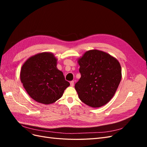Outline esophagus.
I'll use <instances>...</instances> for the list:
<instances>
[{
    "label": "esophagus",
    "instance_id": "esophagus-1",
    "mask_svg": "<svg viewBox=\"0 0 147 147\" xmlns=\"http://www.w3.org/2000/svg\"><path fill=\"white\" fill-rule=\"evenodd\" d=\"M70 84L71 86H74V81H71L70 82Z\"/></svg>",
    "mask_w": 147,
    "mask_h": 147
}]
</instances>
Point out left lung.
<instances>
[{"label": "left lung", "instance_id": "left-lung-1", "mask_svg": "<svg viewBox=\"0 0 147 147\" xmlns=\"http://www.w3.org/2000/svg\"><path fill=\"white\" fill-rule=\"evenodd\" d=\"M81 78L75 88L83 103L100 107L112 98L121 79V68L115 57L93 50L78 59Z\"/></svg>", "mask_w": 147, "mask_h": 147}]
</instances>
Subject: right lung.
I'll return each mask as SVG.
<instances>
[{
  "label": "right lung",
  "mask_w": 147,
  "mask_h": 147,
  "mask_svg": "<svg viewBox=\"0 0 147 147\" xmlns=\"http://www.w3.org/2000/svg\"><path fill=\"white\" fill-rule=\"evenodd\" d=\"M57 59L50 53L30 57L22 66L20 78L28 94L35 101L50 104L63 96L70 83L56 67Z\"/></svg>",
  "instance_id": "add662e5"
}]
</instances>
